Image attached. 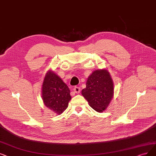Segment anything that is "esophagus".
<instances>
[{"label":"esophagus","instance_id":"1","mask_svg":"<svg viewBox=\"0 0 156 156\" xmlns=\"http://www.w3.org/2000/svg\"><path fill=\"white\" fill-rule=\"evenodd\" d=\"M73 90L74 93H79L80 91V87H79V86H76V87H74Z\"/></svg>","mask_w":156,"mask_h":156}]
</instances>
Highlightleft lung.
<instances>
[{"label":"left lung","mask_w":156,"mask_h":156,"mask_svg":"<svg viewBox=\"0 0 156 156\" xmlns=\"http://www.w3.org/2000/svg\"><path fill=\"white\" fill-rule=\"evenodd\" d=\"M113 91V83L109 72L106 70H98L89 76L82 95L93 109L101 113L111 101Z\"/></svg>","instance_id":"8db88e82"}]
</instances>
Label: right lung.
Segmentation results:
<instances>
[{
	"label": "right lung",
	"instance_id": "add662e5",
	"mask_svg": "<svg viewBox=\"0 0 156 156\" xmlns=\"http://www.w3.org/2000/svg\"><path fill=\"white\" fill-rule=\"evenodd\" d=\"M70 91L67 85L54 72L48 71L42 85V98L46 106L61 115L68 108Z\"/></svg>",
	"mask_w": 156,
	"mask_h": 156
}]
</instances>
